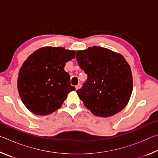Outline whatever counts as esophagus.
Segmentation results:
<instances>
[{
  "instance_id": "34e87169",
  "label": "esophagus",
  "mask_w": 158,
  "mask_h": 158,
  "mask_svg": "<svg viewBox=\"0 0 158 158\" xmlns=\"http://www.w3.org/2000/svg\"><path fill=\"white\" fill-rule=\"evenodd\" d=\"M76 90H78L80 87H81V84H79L76 85Z\"/></svg>"
}]
</instances>
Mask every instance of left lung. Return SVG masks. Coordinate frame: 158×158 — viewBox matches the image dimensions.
<instances>
[{
	"label": "left lung",
	"mask_w": 158,
	"mask_h": 158,
	"mask_svg": "<svg viewBox=\"0 0 158 158\" xmlns=\"http://www.w3.org/2000/svg\"><path fill=\"white\" fill-rule=\"evenodd\" d=\"M76 58L88 75L77 90L86 108L100 117L114 116L123 109L133 89L130 67L123 56L95 46L78 51Z\"/></svg>",
	"instance_id": "left-lung-1"
}]
</instances>
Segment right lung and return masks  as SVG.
<instances>
[{
	"label": "right lung",
	"instance_id": "obj_1",
	"mask_svg": "<svg viewBox=\"0 0 158 158\" xmlns=\"http://www.w3.org/2000/svg\"><path fill=\"white\" fill-rule=\"evenodd\" d=\"M74 57V51L48 47L35 51L23 63L17 88L21 101L32 113L40 116L53 113L68 93L75 90L64 69L65 63Z\"/></svg>",
	"mask_w": 158,
	"mask_h": 158
}]
</instances>
